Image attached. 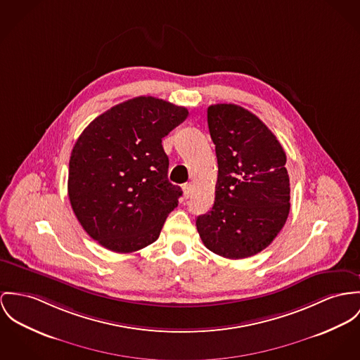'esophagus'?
I'll return each instance as SVG.
<instances>
[{"mask_svg": "<svg viewBox=\"0 0 360 360\" xmlns=\"http://www.w3.org/2000/svg\"><path fill=\"white\" fill-rule=\"evenodd\" d=\"M182 189H184V194H185V197H186V198H189V197L192 195L193 188H192V185H191V184H185V185L182 186Z\"/></svg>", "mask_w": 360, "mask_h": 360, "instance_id": "esophagus-1", "label": "esophagus"}]
</instances>
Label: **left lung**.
I'll list each match as a JSON object with an SVG mask.
<instances>
[{
    "label": "left lung",
    "mask_w": 360,
    "mask_h": 360,
    "mask_svg": "<svg viewBox=\"0 0 360 360\" xmlns=\"http://www.w3.org/2000/svg\"><path fill=\"white\" fill-rule=\"evenodd\" d=\"M207 119L218 181L214 205L197 218V231L214 253L244 259L267 248L288 219L286 155L271 130L240 105H211Z\"/></svg>",
    "instance_id": "1"
}]
</instances>
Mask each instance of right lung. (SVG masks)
<instances>
[{
  "instance_id": "right-lung-1",
  "label": "right lung",
  "mask_w": 360,
  "mask_h": 360,
  "mask_svg": "<svg viewBox=\"0 0 360 360\" xmlns=\"http://www.w3.org/2000/svg\"><path fill=\"white\" fill-rule=\"evenodd\" d=\"M189 112L136 97L97 116L77 139L68 197L84 231L104 248L130 253L155 243L182 195L168 181L162 139Z\"/></svg>"
}]
</instances>
